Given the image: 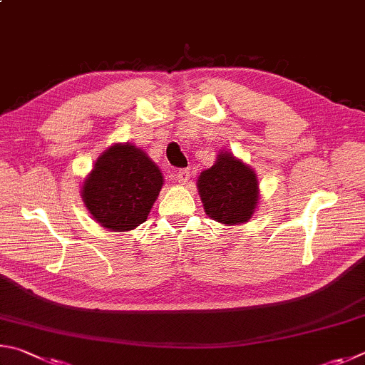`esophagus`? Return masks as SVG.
<instances>
[{
    "label": "esophagus",
    "instance_id": "1",
    "mask_svg": "<svg viewBox=\"0 0 365 365\" xmlns=\"http://www.w3.org/2000/svg\"><path fill=\"white\" fill-rule=\"evenodd\" d=\"M175 179H176L179 184H182V186H184V184H187V181L190 179V171L186 170V168L179 170V171H176Z\"/></svg>",
    "mask_w": 365,
    "mask_h": 365
}]
</instances>
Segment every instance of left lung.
<instances>
[{
	"label": "left lung",
	"mask_w": 365,
	"mask_h": 365,
	"mask_svg": "<svg viewBox=\"0 0 365 365\" xmlns=\"http://www.w3.org/2000/svg\"><path fill=\"white\" fill-rule=\"evenodd\" d=\"M197 187L205 213L221 225L247 222L258 205L257 175L231 152H220L212 168L200 173Z\"/></svg>",
	"instance_id": "left-lung-1"
}]
</instances>
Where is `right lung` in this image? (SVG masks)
Masks as SVG:
<instances>
[{
    "label": "right lung",
    "mask_w": 365,
    "mask_h": 365,
    "mask_svg": "<svg viewBox=\"0 0 365 365\" xmlns=\"http://www.w3.org/2000/svg\"><path fill=\"white\" fill-rule=\"evenodd\" d=\"M163 186L158 166L133 145L113 144L96 160L81 199L102 227L125 232L147 220Z\"/></svg>",
    "instance_id": "obj_1"
}]
</instances>
